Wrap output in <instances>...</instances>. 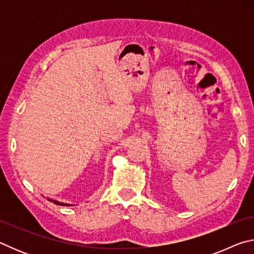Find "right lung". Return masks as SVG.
<instances>
[{"label": "right lung", "mask_w": 254, "mask_h": 254, "mask_svg": "<svg viewBox=\"0 0 254 254\" xmlns=\"http://www.w3.org/2000/svg\"><path fill=\"white\" fill-rule=\"evenodd\" d=\"M48 200L49 201H53L54 204H57V205H60V206H72V205H70V204H65V203H60V201H58V200H55V199H50V198H48Z\"/></svg>", "instance_id": "1"}]
</instances>
